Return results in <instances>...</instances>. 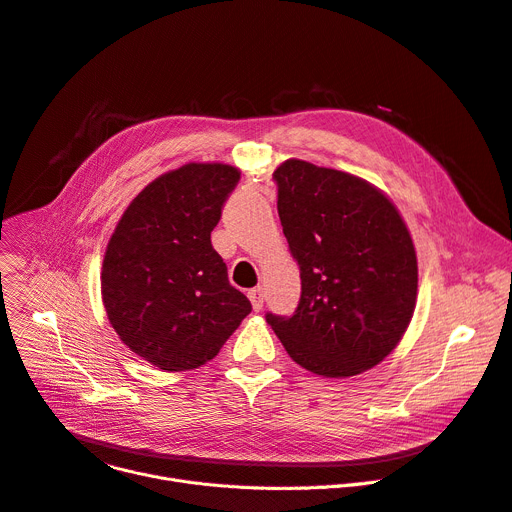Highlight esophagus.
<instances>
[{
    "instance_id": "obj_1",
    "label": "esophagus",
    "mask_w": 512,
    "mask_h": 512,
    "mask_svg": "<svg viewBox=\"0 0 512 512\" xmlns=\"http://www.w3.org/2000/svg\"><path fill=\"white\" fill-rule=\"evenodd\" d=\"M249 300H251V304H253V309H255V311H261V309H263V300H265L263 288H261V286H257V288L249 290Z\"/></svg>"
}]
</instances>
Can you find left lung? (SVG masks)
<instances>
[{
    "instance_id": "left-lung-1",
    "label": "left lung",
    "mask_w": 512,
    "mask_h": 512,
    "mask_svg": "<svg viewBox=\"0 0 512 512\" xmlns=\"http://www.w3.org/2000/svg\"><path fill=\"white\" fill-rule=\"evenodd\" d=\"M274 181L302 292L292 317L267 313L265 321L302 368L354 377L389 356L412 321L410 230L385 193L342 170L292 158Z\"/></svg>"
}]
</instances>
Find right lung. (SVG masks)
<instances>
[{
	"instance_id": "obj_1",
	"label": "right lung",
	"mask_w": 512,
	"mask_h": 512,
	"mask_svg": "<svg viewBox=\"0 0 512 512\" xmlns=\"http://www.w3.org/2000/svg\"><path fill=\"white\" fill-rule=\"evenodd\" d=\"M238 179L220 162L170 170L129 203L107 245L100 288L109 321L160 370L206 364L251 313L210 238Z\"/></svg>"
}]
</instances>
